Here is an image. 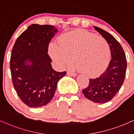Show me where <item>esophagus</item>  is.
<instances>
[{
  "label": "esophagus",
  "mask_w": 134,
  "mask_h": 134,
  "mask_svg": "<svg viewBox=\"0 0 134 134\" xmlns=\"http://www.w3.org/2000/svg\"><path fill=\"white\" fill-rule=\"evenodd\" d=\"M67 74L69 76H72V77H75V76L77 75V74H76L75 73L72 72H67Z\"/></svg>",
  "instance_id": "obj_1"
}]
</instances>
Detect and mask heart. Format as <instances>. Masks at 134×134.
I'll return each mask as SVG.
<instances>
[{
	"label": "heart",
	"instance_id": "heart-1",
	"mask_svg": "<svg viewBox=\"0 0 134 134\" xmlns=\"http://www.w3.org/2000/svg\"><path fill=\"white\" fill-rule=\"evenodd\" d=\"M59 43L51 44L49 53L60 67L72 65L75 60L81 72L94 75L103 70L109 62V43L94 33L85 30L70 31L62 35Z\"/></svg>",
	"mask_w": 134,
	"mask_h": 134
}]
</instances>
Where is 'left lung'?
I'll return each instance as SVG.
<instances>
[{"label":"left lung","instance_id":"1","mask_svg":"<svg viewBox=\"0 0 134 134\" xmlns=\"http://www.w3.org/2000/svg\"><path fill=\"white\" fill-rule=\"evenodd\" d=\"M109 44L111 60L103 74L89 80L88 86L82 90L87 99L97 103H105L116 96L122 85L127 69L126 54L119 42L111 34L100 28L94 26Z\"/></svg>","mask_w":134,"mask_h":134}]
</instances>
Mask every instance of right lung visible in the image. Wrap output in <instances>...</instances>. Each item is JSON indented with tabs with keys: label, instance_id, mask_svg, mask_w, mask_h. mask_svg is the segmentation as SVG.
Masks as SVG:
<instances>
[{
	"label": "right lung",
	"instance_id": "right-lung-1",
	"mask_svg": "<svg viewBox=\"0 0 134 134\" xmlns=\"http://www.w3.org/2000/svg\"><path fill=\"white\" fill-rule=\"evenodd\" d=\"M57 32L54 26L33 24L18 36L12 51L10 67L14 88L30 108L45 106L53 98L59 80L66 72L52 68L49 43ZM27 61L31 63L26 64Z\"/></svg>",
	"mask_w": 134,
	"mask_h": 134
}]
</instances>
